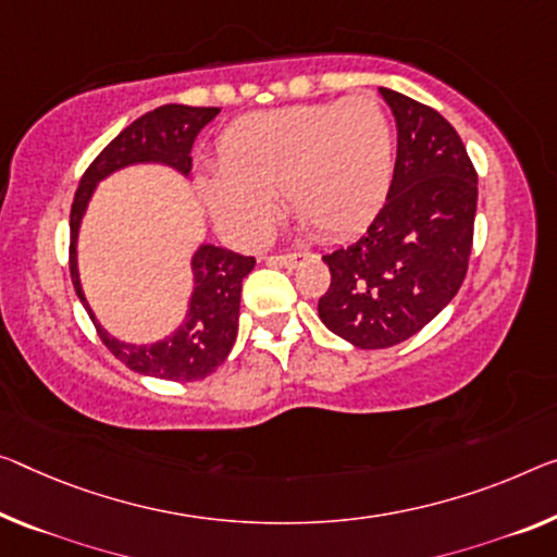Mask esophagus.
Masks as SVG:
<instances>
[{
    "label": "esophagus",
    "instance_id": "1",
    "mask_svg": "<svg viewBox=\"0 0 557 557\" xmlns=\"http://www.w3.org/2000/svg\"><path fill=\"white\" fill-rule=\"evenodd\" d=\"M298 259H301V253H281V256H269L267 263L269 267H286V269H294Z\"/></svg>",
    "mask_w": 557,
    "mask_h": 557
}]
</instances>
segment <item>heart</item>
Instances as JSON below:
<instances>
[{
	"mask_svg": "<svg viewBox=\"0 0 557 557\" xmlns=\"http://www.w3.org/2000/svg\"><path fill=\"white\" fill-rule=\"evenodd\" d=\"M219 169L196 184L231 242L259 246L276 216V194L323 236L361 228L393 182V129L386 109L358 94L236 119L216 141Z\"/></svg>",
	"mask_w": 557,
	"mask_h": 557,
	"instance_id": "heart-1",
	"label": "heart"
}]
</instances>
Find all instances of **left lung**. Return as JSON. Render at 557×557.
<instances>
[{"label":"left lung","mask_w":557,"mask_h":557,"mask_svg":"<svg viewBox=\"0 0 557 557\" xmlns=\"http://www.w3.org/2000/svg\"><path fill=\"white\" fill-rule=\"evenodd\" d=\"M398 132L386 203L358 242L323 256V326L356 348L416 336L458 294L473 246L478 176L438 111L379 87Z\"/></svg>","instance_id":"obj_1"}]
</instances>
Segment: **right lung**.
<instances>
[{"mask_svg": "<svg viewBox=\"0 0 557 557\" xmlns=\"http://www.w3.org/2000/svg\"><path fill=\"white\" fill-rule=\"evenodd\" d=\"M219 107H186L166 104L136 119L134 124L109 141V147L91 161L87 174L82 176L79 189L72 203V244H70V271L76 296L87 308L89 319L99 331V338L126 368L151 375L161 381H199L226 361L234 348L238 333V306H242V284L256 267L253 256H242L221 246L201 244L191 256L194 290L186 308L184 321L174 333L153 344H126L101 326L97 313L84 296L79 278V228L89 201L99 182H104L116 171L159 164L169 166L189 178L191 174V147L196 136L213 122Z\"/></svg>", "mask_w": 557, "mask_h": 557, "instance_id": "right-lung-1", "label": "right lung"}]
</instances>
